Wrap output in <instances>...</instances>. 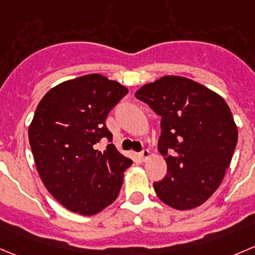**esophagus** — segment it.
Wrapping results in <instances>:
<instances>
[{
  "mask_svg": "<svg viewBox=\"0 0 255 255\" xmlns=\"http://www.w3.org/2000/svg\"><path fill=\"white\" fill-rule=\"evenodd\" d=\"M139 156H140V159H141V161H146L150 156V151L147 149H144L141 152H140Z\"/></svg>",
  "mask_w": 255,
  "mask_h": 255,
  "instance_id": "obj_1",
  "label": "esophagus"
}]
</instances>
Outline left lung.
<instances>
[{"mask_svg":"<svg viewBox=\"0 0 255 255\" xmlns=\"http://www.w3.org/2000/svg\"><path fill=\"white\" fill-rule=\"evenodd\" d=\"M135 96L161 116L157 149L168 173L154 183L156 195L178 210L204 204L222 184L238 141L228 104L204 85L174 75L144 85Z\"/></svg>","mask_w":255,"mask_h":255,"instance_id":"left-lung-1","label":"left lung"}]
</instances>
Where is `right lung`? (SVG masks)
Here are the masks:
<instances>
[{
  "label": "right lung",
  "mask_w": 255,
  "mask_h": 255,
  "mask_svg": "<svg viewBox=\"0 0 255 255\" xmlns=\"http://www.w3.org/2000/svg\"><path fill=\"white\" fill-rule=\"evenodd\" d=\"M120 82L100 74L61 82L41 99L28 128L38 175L48 193L70 212L94 215L115 202L124 171L132 161L114 144L105 120L128 94Z\"/></svg>",
  "instance_id": "add662e5"
}]
</instances>
